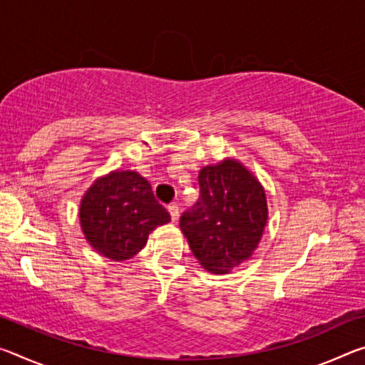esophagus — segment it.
Masks as SVG:
<instances>
[{
    "label": "esophagus",
    "mask_w": 365,
    "mask_h": 365,
    "mask_svg": "<svg viewBox=\"0 0 365 365\" xmlns=\"http://www.w3.org/2000/svg\"><path fill=\"white\" fill-rule=\"evenodd\" d=\"M168 211H169V214H170L172 222H177V219H178V206H177V205H170V206L168 207Z\"/></svg>",
    "instance_id": "esophagus-1"
}]
</instances>
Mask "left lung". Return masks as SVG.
<instances>
[{"mask_svg":"<svg viewBox=\"0 0 365 365\" xmlns=\"http://www.w3.org/2000/svg\"><path fill=\"white\" fill-rule=\"evenodd\" d=\"M197 178L201 197L182 215L180 228L201 267L228 274L261 242L269 219L265 190L235 158L205 165Z\"/></svg>","mask_w":365,"mask_h":365,"instance_id":"1","label":"left lung"}]
</instances>
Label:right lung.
Listing matches in <instances>:
<instances>
[{
    "label": "right lung",
    "mask_w": 365,
    "mask_h": 365,
    "mask_svg": "<svg viewBox=\"0 0 365 365\" xmlns=\"http://www.w3.org/2000/svg\"><path fill=\"white\" fill-rule=\"evenodd\" d=\"M88 245L110 261H127L145 248L148 237L170 222L154 200L151 185L133 170H110L85 191L78 209Z\"/></svg>",
    "instance_id": "obj_1"
}]
</instances>
